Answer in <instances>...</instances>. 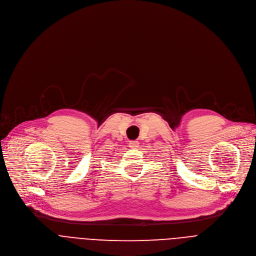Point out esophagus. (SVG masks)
I'll list each match as a JSON object with an SVG mask.
<instances>
[{"label": "esophagus", "instance_id": "34e87169", "mask_svg": "<svg viewBox=\"0 0 256 256\" xmlns=\"http://www.w3.org/2000/svg\"><path fill=\"white\" fill-rule=\"evenodd\" d=\"M139 146V142L138 141H130L128 142V147L130 148H137Z\"/></svg>", "mask_w": 256, "mask_h": 256}]
</instances>
